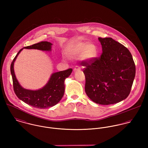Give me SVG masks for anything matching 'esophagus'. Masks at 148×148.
Segmentation results:
<instances>
[{
    "label": "esophagus",
    "instance_id": "1",
    "mask_svg": "<svg viewBox=\"0 0 148 148\" xmlns=\"http://www.w3.org/2000/svg\"><path fill=\"white\" fill-rule=\"evenodd\" d=\"M81 68L79 66H75V67L73 68V71L76 72V71H80Z\"/></svg>",
    "mask_w": 148,
    "mask_h": 148
}]
</instances>
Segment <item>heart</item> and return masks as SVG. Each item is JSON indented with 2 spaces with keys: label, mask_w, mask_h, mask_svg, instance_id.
Listing matches in <instances>:
<instances>
[{
  "label": "heart",
  "mask_w": 148,
  "mask_h": 148,
  "mask_svg": "<svg viewBox=\"0 0 148 148\" xmlns=\"http://www.w3.org/2000/svg\"><path fill=\"white\" fill-rule=\"evenodd\" d=\"M66 56L69 58H76L83 55L85 58L90 59L96 55V49L94 45L87 43H79L69 48L66 52Z\"/></svg>",
  "instance_id": "heart-1"
}]
</instances>
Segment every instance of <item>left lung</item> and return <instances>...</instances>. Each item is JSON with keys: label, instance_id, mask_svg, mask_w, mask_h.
<instances>
[{"label": "left lung", "instance_id": "1", "mask_svg": "<svg viewBox=\"0 0 148 148\" xmlns=\"http://www.w3.org/2000/svg\"><path fill=\"white\" fill-rule=\"evenodd\" d=\"M103 53L82 62L85 66V90L93 102L109 105L129 96L136 74V66L128 49L111 38H99Z\"/></svg>", "mask_w": 148, "mask_h": 148}]
</instances>
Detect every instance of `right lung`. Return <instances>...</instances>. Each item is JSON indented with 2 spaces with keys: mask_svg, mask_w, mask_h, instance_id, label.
I'll use <instances>...</instances> for the list:
<instances>
[{
  "mask_svg": "<svg viewBox=\"0 0 148 148\" xmlns=\"http://www.w3.org/2000/svg\"><path fill=\"white\" fill-rule=\"evenodd\" d=\"M52 45V43L48 42H41L25 47L18 52L11 64V73L12 77L14 90L16 95L25 103L35 108L40 109L49 108L55 106L61 100L64 93L65 79L71 74L72 69L69 68L52 73L47 83L42 88L33 90L23 88L19 83L14 72V62L23 48L50 51Z\"/></svg>",
  "mask_w": 148,
  "mask_h": 148,
  "instance_id": "1",
  "label": "right lung"
}]
</instances>
